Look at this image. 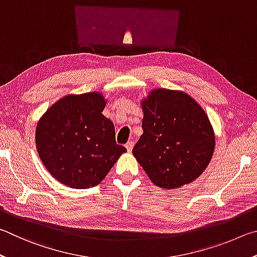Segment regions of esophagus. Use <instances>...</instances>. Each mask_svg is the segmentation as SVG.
Instances as JSON below:
<instances>
[{"mask_svg": "<svg viewBox=\"0 0 257 257\" xmlns=\"http://www.w3.org/2000/svg\"><path fill=\"white\" fill-rule=\"evenodd\" d=\"M133 146H134V142H133V141H128V142L125 145V148H126V149H127L128 152H131L132 149H133Z\"/></svg>", "mask_w": 257, "mask_h": 257, "instance_id": "obj_1", "label": "esophagus"}]
</instances>
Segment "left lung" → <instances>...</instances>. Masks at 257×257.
<instances>
[{"label": "left lung", "mask_w": 257, "mask_h": 257, "mask_svg": "<svg viewBox=\"0 0 257 257\" xmlns=\"http://www.w3.org/2000/svg\"><path fill=\"white\" fill-rule=\"evenodd\" d=\"M143 133L132 154L158 187L194 182L213 156L215 137L208 115L190 94L158 88L141 100Z\"/></svg>", "instance_id": "obj_1"}]
</instances>
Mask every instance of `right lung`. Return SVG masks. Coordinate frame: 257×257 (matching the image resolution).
<instances>
[{
  "label": "right lung",
  "instance_id": "obj_1",
  "mask_svg": "<svg viewBox=\"0 0 257 257\" xmlns=\"http://www.w3.org/2000/svg\"><path fill=\"white\" fill-rule=\"evenodd\" d=\"M101 92L67 94L53 103L36 126L39 158L63 185L84 190L98 185L126 149L115 141V127L102 115Z\"/></svg>",
  "mask_w": 257,
  "mask_h": 257
}]
</instances>
